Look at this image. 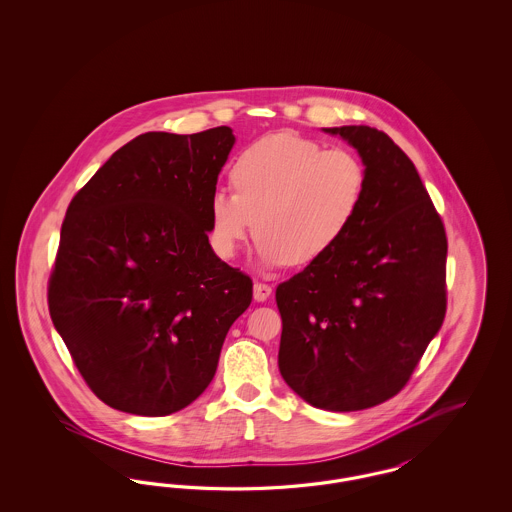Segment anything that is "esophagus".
<instances>
[{"mask_svg":"<svg viewBox=\"0 0 512 512\" xmlns=\"http://www.w3.org/2000/svg\"><path fill=\"white\" fill-rule=\"evenodd\" d=\"M270 293H272V288H270L268 284H261V282H255V284H253V299H255V301H259V303L267 301L268 297H270Z\"/></svg>","mask_w":512,"mask_h":512,"instance_id":"obj_1","label":"esophagus"}]
</instances>
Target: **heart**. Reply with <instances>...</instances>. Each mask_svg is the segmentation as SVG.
<instances>
[{
  "label": "heart",
  "instance_id": "heart-1",
  "mask_svg": "<svg viewBox=\"0 0 512 512\" xmlns=\"http://www.w3.org/2000/svg\"><path fill=\"white\" fill-rule=\"evenodd\" d=\"M234 192L211 195V245L232 259L257 230L259 265L317 263L340 244L361 215L368 171L349 149H324L293 132L270 134L240 153Z\"/></svg>",
  "mask_w": 512,
  "mask_h": 512
}]
</instances>
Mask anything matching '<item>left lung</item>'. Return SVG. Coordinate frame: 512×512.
Wrapping results in <instances>:
<instances>
[{"mask_svg": "<svg viewBox=\"0 0 512 512\" xmlns=\"http://www.w3.org/2000/svg\"><path fill=\"white\" fill-rule=\"evenodd\" d=\"M322 130L357 149L365 205L340 244L278 286V368L309 405L349 413L401 390L438 334L447 238L413 161L388 134Z\"/></svg>", "mask_w": 512, "mask_h": 512, "instance_id": "left-lung-1", "label": "left lung"}]
</instances>
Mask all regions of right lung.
<instances>
[{
    "label": "right lung",
    "instance_id": "1",
    "mask_svg": "<svg viewBox=\"0 0 512 512\" xmlns=\"http://www.w3.org/2000/svg\"><path fill=\"white\" fill-rule=\"evenodd\" d=\"M232 128L147 132L74 195L49 313L74 365L122 413L167 416L211 384L253 284L209 244V203Z\"/></svg>",
    "mask_w": 512,
    "mask_h": 512
}]
</instances>
